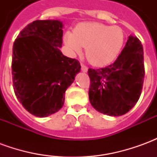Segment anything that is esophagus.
Segmentation results:
<instances>
[{
	"label": "esophagus",
	"mask_w": 157,
	"mask_h": 157,
	"mask_svg": "<svg viewBox=\"0 0 157 157\" xmlns=\"http://www.w3.org/2000/svg\"><path fill=\"white\" fill-rule=\"evenodd\" d=\"M81 70H82V72H86L87 71V70H88V68H87V66H86L84 64H81Z\"/></svg>",
	"instance_id": "34e87169"
}]
</instances>
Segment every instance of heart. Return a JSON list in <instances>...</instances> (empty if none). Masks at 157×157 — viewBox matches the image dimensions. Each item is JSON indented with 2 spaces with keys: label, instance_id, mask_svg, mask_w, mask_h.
<instances>
[{
  "label": "heart",
  "instance_id": "heart-1",
  "mask_svg": "<svg viewBox=\"0 0 157 157\" xmlns=\"http://www.w3.org/2000/svg\"><path fill=\"white\" fill-rule=\"evenodd\" d=\"M64 41L72 53H81L86 47V57L97 66L113 61L121 51L124 43V31L117 26L99 22H82L74 29L67 31Z\"/></svg>",
  "mask_w": 157,
  "mask_h": 157
}]
</instances>
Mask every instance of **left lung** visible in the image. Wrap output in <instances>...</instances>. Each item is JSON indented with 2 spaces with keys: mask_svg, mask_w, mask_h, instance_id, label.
<instances>
[{
  "mask_svg": "<svg viewBox=\"0 0 157 157\" xmlns=\"http://www.w3.org/2000/svg\"><path fill=\"white\" fill-rule=\"evenodd\" d=\"M89 100L98 112L121 116L136 104L145 77L144 53L138 38L129 36L115 61L100 69H88Z\"/></svg>",
  "mask_w": 157,
  "mask_h": 157,
  "instance_id": "obj_1",
  "label": "left lung"
}]
</instances>
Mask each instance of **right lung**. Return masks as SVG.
<instances>
[{
  "mask_svg": "<svg viewBox=\"0 0 157 157\" xmlns=\"http://www.w3.org/2000/svg\"><path fill=\"white\" fill-rule=\"evenodd\" d=\"M62 29L58 20H36L22 29L13 44L14 92L28 112L40 118L61 109L66 89L81 71L77 59L59 50Z\"/></svg>",
  "mask_w": 157,
  "mask_h": 157,
  "instance_id": "1",
  "label": "right lung"
}]
</instances>
